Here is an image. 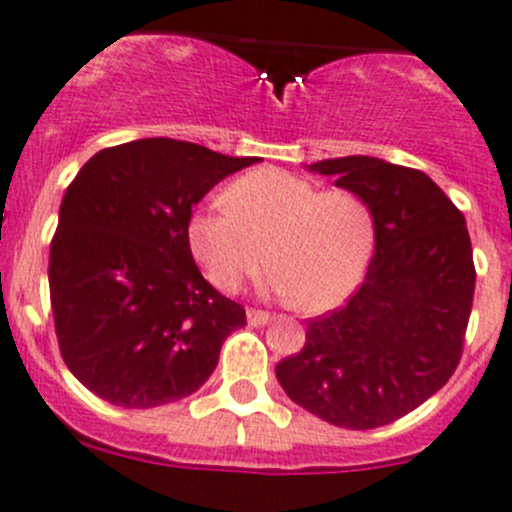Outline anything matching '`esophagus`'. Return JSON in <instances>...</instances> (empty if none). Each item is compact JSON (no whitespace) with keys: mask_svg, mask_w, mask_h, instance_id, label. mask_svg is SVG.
I'll return each mask as SVG.
<instances>
[{"mask_svg":"<svg viewBox=\"0 0 512 512\" xmlns=\"http://www.w3.org/2000/svg\"><path fill=\"white\" fill-rule=\"evenodd\" d=\"M246 318H249V326H266L271 321V313L261 311V308H249L246 311Z\"/></svg>","mask_w":512,"mask_h":512,"instance_id":"obj_1","label":"esophagus"}]
</instances>
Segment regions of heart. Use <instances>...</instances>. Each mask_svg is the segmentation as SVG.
Segmentation results:
<instances>
[{
  "instance_id": "heart-1",
  "label": "heart",
  "mask_w": 512,
  "mask_h": 512,
  "mask_svg": "<svg viewBox=\"0 0 512 512\" xmlns=\"http://www.w3.org/2000/svg\"><path fill=\"white\" fill-rule=\"evenodd\" d=\"M186 236L219 291H239L268 258V288L321 313L356 291L376 229L371 206L356 191H318L291 171L258 169L229 184L224 204L196 209Z\"/></svg>"
}]
</instances>
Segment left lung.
I'll return each instance as SVG.
<instances>
[{
  "label": "left lung",
  "mask_w": 512,
  "mask_h": 512,
  "mask_svg": "<svg viewBox=\"0 0 512 512\" xmlns=\"http://www.w3.org/2000/svg\"><path fill=\"white\" fill-rule=\"evenodd\" d=\"M371 206L376 251L358 291L311 318L276 378L293 403L338 428L368 430L416 411L463 356L475 266L465 216L408 166L373 156L311 164Z\"/></svg>",
  "instance_id": "8db88e82"
}]
</instances>
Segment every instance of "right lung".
<instances>
[{
	"mask_svg": "<svg viewBox=\"0 0 512 512\" xmlns=\"http://www.w3.org/2000/svg\"><path fill=\"white\" fill-rule=\"evenodd\" d=\"M256 161L139 139L101 149L74 176L49 249V298L59 353L94 396L156 408L214 373L246 311L201 276L186 226L221 179Z\"/></svg>",
	"mask_w": 512,
	"mask_h": 512,
	"instance_id": "right-lung-1",
	"label": "right lung"
}]
</instances>
